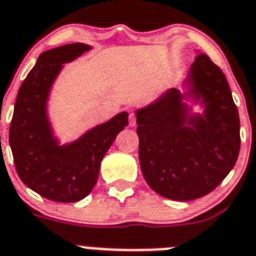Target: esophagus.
Masks as SVG:
<instances>
[{"label": "esophagus", "mask_w": 256, "mask_h": 256, "mask_svg": "<svg viewBox=\"0 0 256 256\" xmlns=\"http://www.w3.org/2000/svg\"><path fill=\"white\" fill-rule=\"evenodd\" d=\"M135 124H136V120H135V114H134V113H130V116H128V124H130L132 128H134Z\"/></svg>", "instance_id": "obj_1"}]
</instances>
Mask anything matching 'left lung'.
<instances>
[{"label": "left lung", "mask_w": 256, "mask_h": 256, "mask_svg": "<svg viewBox=\"0 0 256 256\" xmlns=\"http://www.w3.org/2000/svg\"><path fill=\"white\" fill-rule=\"evenodd\" d=\"M181 88L162 92L135 117L146 182L161 196L186 202L210 194L229 174L241 139L230 88L208 56L196 50Z\"/></svg>", "instance_id": "8db88e82"}]
</instances>
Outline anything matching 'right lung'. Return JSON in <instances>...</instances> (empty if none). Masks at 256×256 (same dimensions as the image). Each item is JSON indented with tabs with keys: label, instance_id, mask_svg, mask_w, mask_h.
I'll return each mask as SVG.
<instances>
[{
	"label": "right lung",
	"instance_id": "add662e5",
	"mask_svg": "<svg viewBox=\"0 0 256 256\" xmlns=\"http://www.w3.org/2000/svg\"><path fill=\"white\" fill-rule=\"evenodd\" d=\"M91 49L74 42L42 53L16 96L8 134L15 169L26 186L49 200L72 203L87 196L102 158L128 124V112H121L65 144L54 135L48 114L52 87L65 64Z\"/></svg>",
	"mask_w": 256,
	"mask_h": 256
}]
</instances>
